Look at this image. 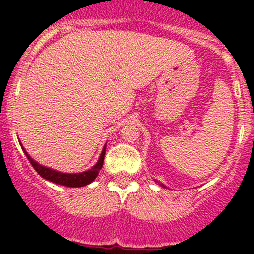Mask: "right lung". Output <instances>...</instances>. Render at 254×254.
Instances as JSON below:
<instances>
[{"mask_svg":"<svg viewBox=\"0 0 254 254\" xmlns=\"http://www.w3.org/2000/svg\"><path fill=\"white\" fill-rule=\"evenodd\" d=\"M106 146L107 145H104L103 151H102L101 156H99L98 162H97L93 167L89 168L88 171H86V172H81V173H63V172H58V171L55 170H51V168H48L45 167V166H42L38 162H35V161L28 155L27 151L23 148V146H22V150L24 151L25 156L28 157V160H29L30 165L33 166V168H34V170L37 171L43 178L48 179V181L53 182V183L60 184V186L77 188V187H83V186H87V184L92 183V182L96 179V177L98 176V172L101 171V168L103 167L104 155H106Z\"/></svg>","mask_w":254,"mask_h":254,"instance_id":"add662e5","label":"right lung"}]
</instances>
